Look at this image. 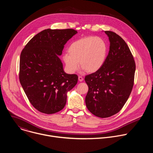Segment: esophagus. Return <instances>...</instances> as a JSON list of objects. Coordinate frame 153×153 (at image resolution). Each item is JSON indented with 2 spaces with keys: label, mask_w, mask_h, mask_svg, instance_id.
<instances>
[{
  "label": "esophagus",
  "mask_w": 153,
  "mask_h": 153,
  "mask_svg": "<svg viewBox=\"0 0 153 153\" xmlns=\"http://www.w3.org/2000/svg\"><path fill=\"white\" fill-rule=\"evenodd\" d=\"M78 79H79V80L80 82H82L83 80V77H82V76H79Z\"/></svg>",
  "instance_id": "obj_1"
}]
</instances>
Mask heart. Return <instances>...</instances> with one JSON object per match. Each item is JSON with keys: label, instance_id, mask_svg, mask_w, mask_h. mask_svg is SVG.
<instances>
[{"label": "heart", "instance_id": "b5f03b06", "mask_svg": "<svg viewBox=\"0 0 153 153\" xmlns=\"http://www.w3.org/2000/svg\"><path fill=\"white\" fill-rule=\"evenodd\" d=\"M68 52L64 53L62 57L68 73H74L80 65L83 70L93 73L103 66L108 46L102 37L88 36L73 42L68 47Z\"/></svg>", "mask_w": 153, "mask_h": 153}]
</instances>
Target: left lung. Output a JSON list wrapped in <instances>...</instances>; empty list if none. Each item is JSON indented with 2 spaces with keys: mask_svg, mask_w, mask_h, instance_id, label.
Listing matches in <instances>:
<instances>
[{
  "mask_svg": "<svg viewBox=\"0 0 153 153\" xmlns=\"http://www.w3.org/2000/svg\"><path fill=\"white\" fill-rule=\"evenodd\" d=\"M105 33L110 42L106 62L98 71L85 77L88 86L86 106L101 118L120 111L131 93L136 71L133 56L125 40L113 31Z\"/></svg>",
  "mask_w": 153,
  "mask_h": 153,
  "instance_id": "1",
  "label": "left lung"
}]
</instances>
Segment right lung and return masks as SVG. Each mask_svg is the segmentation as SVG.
Returning <instances> with one entry per match:
<instances>
[{"label": "right lung", "instance_id": "right-lung-1", "mask_svg": "<svg viewBox=\"0 0 153 153\" xmlns=\"http://www.w3.org/2000/svg\"><path fill=\"white\" fill-rule=\"evenodd\" d=\"M77 33L73 29L43 30L22 51L19 80L30 102L42 113L62 110L67 93L77 83L78 76L65 73L59 57L67 41Z\"/></svg>", "mask_w": 153, "mask_h": 153}]
</instances>
